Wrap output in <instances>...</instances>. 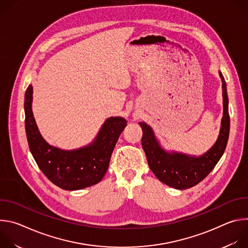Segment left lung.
Returning <instances> with one entry per match:
<instances>
[{
	"label": "left lung",
	"mask_w": 248,
	"mask_h": 248,
	"mask_svg": "<svg viewBox=\"0 0 248 248\" xmlns=\"http://www.w3.org/2000/svg\"><path fill=\"white\" fill-rule=\"evenodd\" d=\"M220 77L223 82L224 103L222 126L216 143L204 155L190 157L185 154L168 153L160 147L151 127L145 123H139L143 131L141 144L146 154L149 168L159 181L169 186L186 189L196 186L215 168L225 152L230 133V115L226 81L221 73Z\"/></svg>",
	"instance_id": "8db88e82"
}]
</instances>
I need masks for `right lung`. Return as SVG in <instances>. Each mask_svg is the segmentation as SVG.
<instances>
[{
  "label": "right lung",
  "mask_w": 248,
  "mask_h": 248,
  "mask_svg": "<svg viewBox=\"0 0 248 248\" xmlns=\"http://www.w3.org/2000/svg\"><path fill=\"white\" fill-rule=\"evenodd\" d=\"M31 103L32 85H29L24 98L26 136L30 152L47 179L65 190L82 189L101 182L126 121L110 118L93 143L78 150L64 151L49 145L43 139L33 118Z\"/></svg>",
  "instance_id": "add662e5"
}]
</instances>
